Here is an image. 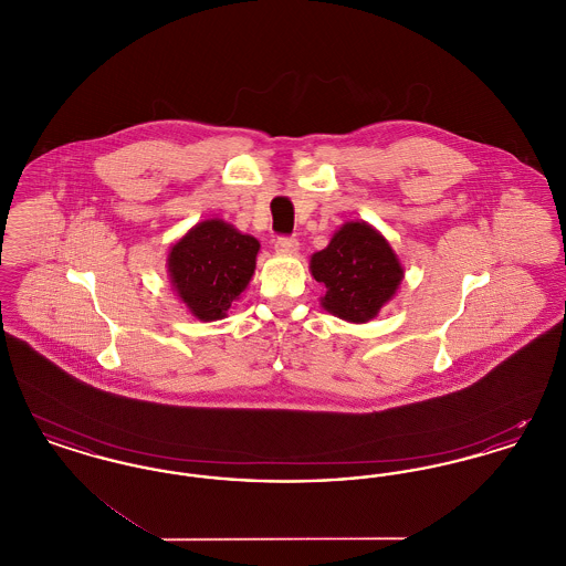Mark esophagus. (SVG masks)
<instances>
[{"mask_svg":"<svg viewBox=\"0 0 566 566\" xmlns=\"http://www.w3.org/2000/svg\"><path fill=\"white\" fill-rule=\"evenodd\" d=\"M273 245H275L277 252H286V254H295L296 250H298L296 238H289V235H280Z\"/></svg>","mask_w":566,"mask_h":566,"instance_id":"34e87169","label":"esophagus"}]
</instances>
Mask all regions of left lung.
<instances>
[{
    "label": "left lung",
    "instance_id": "left-lung-1",
    "mask_svg": "<svg viewBox=\"0 0 566 566\" xmlns=\"http://www.w3.org/2000/svg\"><path fill=\"white\" fill-rule=\"evenodd\" d=\"M310 270L326 289L321 298L324 310L348 323L376 318L403 280V268L390 243L363 220L346 222L312 256Z\"/></svg>",
    "mask_w": 566,
    "mask_h": 566
}]
</instances>
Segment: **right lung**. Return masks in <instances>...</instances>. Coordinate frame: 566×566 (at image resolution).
<instances>
[{
	"label": "right lung",
	"mask_w": 566,
	"mask_h": 566,
	"mask_svg": "<svg viewBox=\"0 0 566 566\" xmlns=\"http://www.w3.org/2000/svg\"><path fill=\"white\" fill-rule=\"evenodd\" d=\"M259 248V240L224 220H203L169 250L171 286L195 318L220 321L248 286Z\"/></svg>",
	"instance_id": "add662e5"
}]
</instances>
